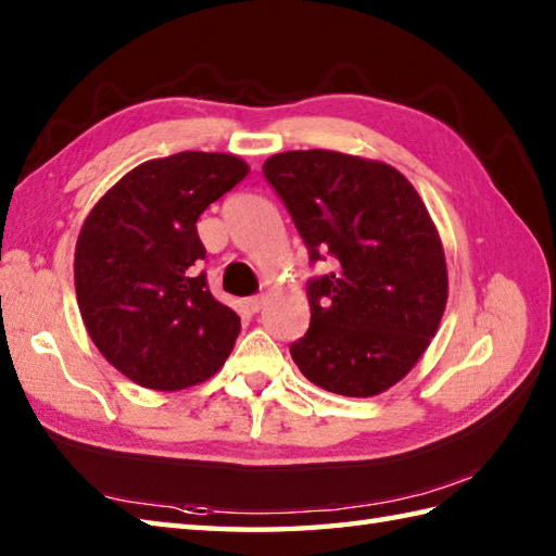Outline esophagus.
Listing matches in <instances>:
<instances>
[{"label": "esophagus", "instance_id": "34e87169", "mask_svg": "<svg viewBox=\"0 0 556 556\" xmlns=\"http://www.w3.org/2000/svg\"><path fill=\"white\" fill-rule=\"evenodd\" d=\"M263 305H265V296H263V293H257V296L245 299V308L251 311V313H257L260 308H263Z\"/></svg>", "mask_w": 556, "mask_h": 556}]
</instances>
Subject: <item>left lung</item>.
I'll return each mask as SVG.
<instances>
[{
    "label": "left lung",
    "mask_w": 556,
    "mask_h": 556,
    "mask_svg": "<svg viewBox=\"0 0 556 556\" xmlns=\"http://www.w3.org/2000/svg\"><path fill=\"white\" fill-rule=\"evenodd\" d=\"M263 176L308 248L311 327L291 358L317 387L375 396L428 349L446 305L440 233L416 188L384 162L332 150L271 155Z\"/></svg>",
    "instance_id": "obj_1"
}]
</instances>
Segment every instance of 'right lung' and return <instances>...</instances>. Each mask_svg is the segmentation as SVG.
I'll return each mask as SVG.
<instances>
[{
    "mask_svg": "<svg viewBox=\"0 0 556 556\" xmlns=\"http://www.w3.org/2000/svg\"><path fill=\"white\" fill-rule=\"evenodd\" d=\"M245 174L248 164L224 152L150 160L83 224L74 257L83 323L102 356L140 387L205 382L233 349L241 317L210 293L195 222Z\"/></svg>",
    "mask_w": 556,
    "mask_h": 556,
    "instance_id": "obj_1",
    "label": "right lung"
}]
</instances>
